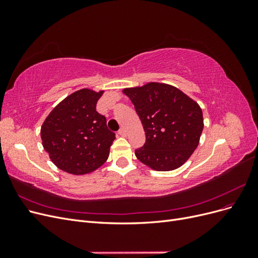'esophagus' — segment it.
Listing matches in <instances>:
<instances>
[{"mask_svg": "<svg viewBox=\"0 0 258 258\" xmlns=\"http://www.w3.org/2000/svg\"><path fill=\"white\" fill-rule=\"evenodd\" d=\"M118 135L121 136V137H126V136H127V132H126V130H124L123 128H120V129L118 130Z\"/></svg>", "mask_w": 258, "mask_h": 258, "instance_id": "34e87169", "label": "esophagus"}]
</instances>
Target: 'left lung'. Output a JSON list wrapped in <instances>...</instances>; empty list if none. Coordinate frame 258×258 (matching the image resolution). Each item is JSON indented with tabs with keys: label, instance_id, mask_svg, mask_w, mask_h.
<instances>
[{
	"label": "left lung",
	"instance_id": "8db88e82",
	"mask_svg": "<svg viewBox=\"0 0 258 258\" xmlns=\"http://www.w3.org/2000/svg\"><path fill=\"white\" fill-rule=\"evenodd\" d=\"M122 92L134 103L146 137L136 150L137 158L156 171L181 167L197 148L204 130L198 103L168 84L148 83Z\"/></svg>",
	"mask_w": 258,
	"mask_h": 258
}]
</instances>
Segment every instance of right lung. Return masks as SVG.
<instances>
[{
  "mask_svg": "<svg viewBox=\"0 0 258 258\" xmlns=\"http://www.w3.org/2000/svg\"><path fill=\"white\" fill-rule=\"evenodd\" d=\"M103 91L84 88L73 92L53 108L41 128L44 150L60 170L83 175L107 160L115 134L106 118L96 111Z\"/></svg>",
  "mask_w": 258,
  "mask_h": 258,
  "instance_id": "1",
  "label": "right lung"
}]
</instances>
